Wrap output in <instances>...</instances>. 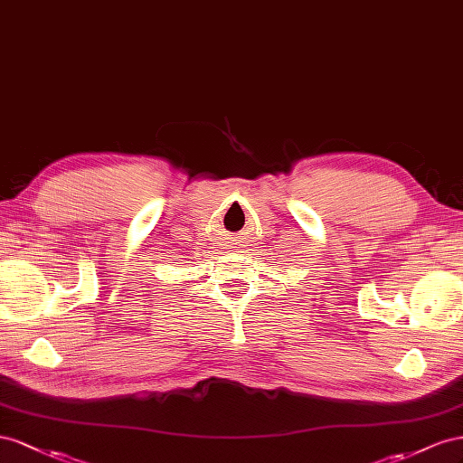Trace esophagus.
I'll use <instances>...</instances> for the list:
<instances>
[{"mask_svg":"<svg viewBox=\"0 0 463 463\" xmlns=\"http://www.w3.org/2000/svg\"><path fill=\"white\" fill-rule=\"evenodd\" d=\"M236 244H239V242H236ZM234 248H236V246H234Z\"/></svg>","mask_w":463,"mask_h":463,"instance_id":"esophagus-1","label":"esophagus"}]
</instances>
